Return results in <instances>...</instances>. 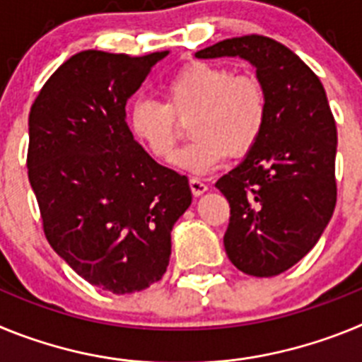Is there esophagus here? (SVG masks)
Instances as JSON below:
<instances>
[{
	"label": "esophagus",
	"instance_id": "34e87169",
	"mask_svg": "<svg viewBox=\"0 0 362 362\" xmlns=\"http://www.w3.org/2000/svg\"><path fill=\"white\" fill-rule=\"evenodd\" d=\"M188 183H190V190H192V194H194V196H201V194H204V192L209 190V187H206V185L203 183V181H201V179H197V177H190V181H188Z\"/></svg>",
	"mask_w": 362,
	"mask_h": 362
}]
</instances>
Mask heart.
<instances>
[{
  "instance_id": "heart-1",
  "label": "heart",
  "mask_w": 362,
  "mask_h": 362,
  "mask_svg": "<svg viewBox=\"0 0 362 362\" xmlns=\"http://www.w3.org/2000/svg\"><path fill=\"white\" fill-rule=\"evenodd\" d=\"M165 103L139 99L129 114V127L158 161H170L179 143V123L192 119L194 137L175 158L192 174H210L228 156L241 158L263 136L268 98L252 74H235L225 65L196 62L174 74L165 88Z\"/></svg>"
}]
</instances>
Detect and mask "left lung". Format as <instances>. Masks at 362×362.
<instances>
[{
	"label": "left lung",
	"mask_w": 362,
	"mask_h": 362,
	"mask_svg": "<svg viewBox=\"0 0 362 362\" xmlns=\"http://www.w3.org/2000/svg\"><path fill=\"white\" fill-rule=\"evenodd\" d=\"M223 56L250 62L268 98L261 139L216 183L230 204L223 243L233 267L274 277L312 250L334 214L337 129L322 83L288 47L250 34L196 52Z\"/></svg>",
	"instance_id": "8db88e82"
}]
</instances>
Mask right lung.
Returning <instances> with one entry per match:
<instances>
[{
  "label": "right lung",
  "mask_w": 362,
  "mask_h": 362,
  "mask_svg": "<svg viewBox=\"0 0 362 362\" xmlns=\"http://www.w3.org/2000/svg\"><path fill=\"white\" fill-rule=\"evenodd\" d=\"M165 52L83 50L45 83L28 116V181L43 232L78 276L141 292L170 261V232L192 203L187 175L134 141L127 101Z\"/></svg>",
  "instance_id": "1"
}]
</instances>
